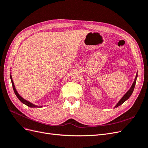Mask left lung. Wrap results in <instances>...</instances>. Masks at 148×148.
Returning <instances> with one entry per match:
<instances>
[{
    "label": "left lung",
    "instance_id": "8db88e82",
    "mask_svg": "<svg viewBox=\"0 0 148 148\" xmlns=\"http://www.w3.org/2000/svg\"><path fill=\"white\" fill-rule=\"evenodd\" d=\"M137 77H138V72L136 73V77H135V80H134V82L132 85L131 88L129 89V90L125 94V95L121 98V99L118 102V103L117 104H116V106L114 107H119V106L122 105L123 103L126 101L128 99H129V97L131 96V95H132V93L133 92V90H134V88H135V84H136V79H137Z\"/></svg>",
    "mask_w": 148,
    "mask_h": 148
}]
</instances>
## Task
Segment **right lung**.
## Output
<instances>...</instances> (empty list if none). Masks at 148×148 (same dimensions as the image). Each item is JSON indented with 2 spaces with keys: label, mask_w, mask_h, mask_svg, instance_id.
<instances>
[{
  "label": "right lung",
  "mask_w": 148,
  "mask_h": 148,
  "mask_svg": "<svg viewBox=\"0 0 148 148\" xmlns=\"http://www.w3.org/2000/svg\"><path fill=\"white\" fill-rule=\"evenodd\" d=\"M10 79H11V82H12V84L13 89V91H14V92H15V95H16V97H18V99L22 103H23V104L26 105V106L29 107H42V106H36V105H34V104H32V103H31V102H29V101H28L25 100V99H23V98L22 97L19 95L18 92L17 91H16V88H15V87L14 83H13V80H12V75H11V73H10Z\"/></svg>",
  "instance_id": "add662e5"
}]
</instances>
